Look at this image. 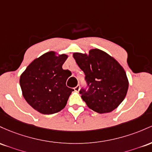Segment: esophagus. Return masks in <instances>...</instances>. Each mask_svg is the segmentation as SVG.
<instances>
[{
	"mask_svg": "<svg viewBox=\"0 0 152 152\" xmlns=\"http://www.w3.org/2000/svg\"><path fill=\"white\" fill-rule=\"evenodd\" d=\"M80 89V85H77V86L75 87V88H74L75 91V92H79Z\"/></svg>",
	"mask_w": 152,
	"mask_h": 152,
	"instance_id": "1",
	"label": "esophagus"
}]
</instances>
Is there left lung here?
Listing matches in <instances>:
<instances>
[{
    "label": "left lung",
    "mask_w": 152,
    "mask_h": 152,
    "mask_svg": "<svg viewBox=\"0 0 152 152\" xmlns=\"http://www.w3.org/2000/svg\"><path fill=\"white\" fill-rule=\"evenodd\" d=\"M73 57L84 72L88 89H82L81 98L98 113L113 111L126 95L129 80L118 62L106 52L93 49L89 54L75 52Z\"/></svg>",
    "instance_id": "8db88e82"
}]
</instances>
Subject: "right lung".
<instances>
[{
    "mask_svg": "<svg viewBox=\"0 0 152 152\" xmlns=\"http://www.w3.org/2000/svg\"><path fill=\"white\" fill-rule=\"evenodd\" d=\"M68 56L49 52L33 61L20 77L23 98L42 114H53L65 107L74 90L66 86L71 72L62 69Z\"/></svg>",
    "mask_w": 152,
    "mask_h": 152,
    "instance_id": "1",
    "label": "right lung"
}]
</instances>
